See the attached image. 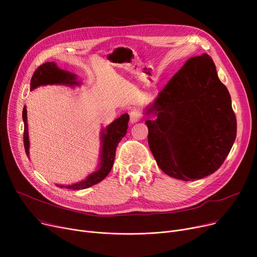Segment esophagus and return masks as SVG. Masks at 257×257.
<instances>
[{
	"label": "esophagus",
	"mask_w": 257,
	"mask_h": 257,
	"mask_svg": "<svg viewBox=\"0 0 257 257\" xmlns=\"http://www.w3.org/2000/svg\"><path fill=\"white\" fill-rule=\"evenodd\" d=\"M130 115V123L131 124H134V123H138V121L142 118V112L137 109V108H134V109H132L129 113Z\"/></svg>",
	"instance_id": "esophagus-1"
}]
</instances>
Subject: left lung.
Segmentation results:
<instances>
[{
  "label": "left lung",
  "mask_w": 257,
  "mask_h": 257,
  "mask_svg": "<svg viewBox=\"0 0 257 257\" xmlns=\"http://www.w3.org/2000/svg\"><path fill=\"white\" fill-rule=\"evenodd\" d=\"M148 143L169 176L198 180L217 171L236 138L231 97L210 56L188 59L146 108Z\"/></svg>",
  "instance_id": "obj_1"
}]
</instances>
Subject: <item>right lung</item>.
Segmentation results:
<instances>
[{"label": "right lung", "instance_id": "obj_1", "mask_svg": "<svg viewBox=\"0 0 257 257\" xmlns=\"http://www.w3.org/2000/svg\"><path fill=\"white\" fill-rule=\"evenodd\" d=\"M53 85V84H63L74 86L80 84L75 74L63 71L56 65L55 62H46L38 66V69L34 72L31 78V87L30 90L35 89L40 85ZM23 120H24V147L27 156H29V136H28V124H27V109L26 106L23 109ZM129 114L124 113L118 118L113 120L111 124L108 125L105 129H102L101 132V143L102 149L100 155V164L98 170L91 173L90 175L80 182L74 183L72 185H60L56 184L58 187H65L69 190H84V188L90 187L94 184L101 182L109 172L113 166V161L115 157V149L123 139L128 129Z\"/></svg>", "mask_w": 257, "mask_h": 257}]
</instances>
